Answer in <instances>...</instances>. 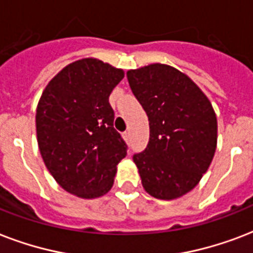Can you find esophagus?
I'll list each match as a JSON object with an SVG mask.
<instances>
[{
	"mask_svg": "<svg viewBox=\"0 0 253 253\" xmlns=\"http://www.w3.org/2000/svg\"><path fill=\"white\" fill-rule=\"evenodd\" d=\"M123 138H124V140L126 141V142H128V141H130V133H129V132H124V133H123Z\"/></svg>",
	"mask_w": 253,
	"mask_h": 253,
	"instance_id": "obj_1",
	"label": "esophagus"
}]
</instances>
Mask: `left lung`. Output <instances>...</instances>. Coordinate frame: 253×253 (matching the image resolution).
Segmentation results:
<instances>
[{
	"label": "left lung",
	"instance_id": "1",
	"mask_svg": "<svg viewBox=\"0 0 253 253\" xmlns=\"http://www.w3.org/2000/svg\"><path fill=\"white\" fill-rule=\"evenodd\" d=\"M126 78L150 129L146 149L133 156L141 183L157 199H177L199 183L214 158V108L189 76L168 64L129 70Z\"/></svg>",
	"mask_w": 253,
	"mask_h": 253
}]
</instances>
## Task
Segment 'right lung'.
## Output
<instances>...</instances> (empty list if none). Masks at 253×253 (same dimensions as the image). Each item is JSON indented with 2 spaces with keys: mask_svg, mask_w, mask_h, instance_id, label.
Wrapping results in <instances>:
<instances>
[{
  "mask_svg": "<svg viewBox=\"0 0 253 253\" xmlns=\"http://www.w3.org/2000/svg\"><path fill=\"white\" fill-rule=\"evenodd\" d=\"M123 78L121 68L84 58L58 72L39 99L35 125L41 156L60 187L76 197L108 193L126 156L109 104Z\"/></svg>",
  "mask_w": 253,
  "mask_h": 253,
  "instance_id": "add662e5",
  "label": "right lung"
}]
</instances>
